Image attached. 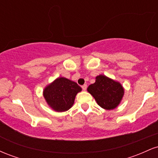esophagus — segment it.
I'll use <instances>...</instances> for the list:
<instances>
[{
  "label": "esophagus",
  "mask_w": 158,
  "mask_h": 158,
  "mask_svg": "<svg viewBox=\"0 0 158 158\" xmlns=\"http://www.w3.org/2000/svg\"><path fill=\"white\" fill-rule=\"evenodd\" d=\"M81 88H82L83 90H86V89H87V85L86 84L83 85L82 86H81Z\"/></svg>",
  "instance_id": "1"
}]
</instances>
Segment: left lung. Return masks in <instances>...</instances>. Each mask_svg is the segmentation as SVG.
<instances>
[{
    "instance_id": "left-lung-1",
    "label": "left lung",
    "mask_w": 158,
    "mask_h": 158,
    "mask_svg": "<svg viewBox=\"0 0 158 158\" xmlns=\"http://www.w3.org/2000/svg\"><path fill=\"white\" fill-rule=\"evenodd\" d=\"M87 90L93 96L97 104L106 110L117 108L124 95L122 85L104 75L97 76L95 82L90 85Z\"/></svg>"
}]
</instances>
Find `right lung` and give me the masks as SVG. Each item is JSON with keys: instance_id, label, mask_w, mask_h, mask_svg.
I'll list each match as a JSON object with an SVG mask.
<instances>
[{"instance_id": "right-lung-1", "label": "right lung", "mask_w": 158, "mask_h": 158, "mask_svg": "<svg viewBox=\"0 0 158 158\" xmlns=\"http://www.w3.org/2000/svg\"><path fill=\"white\" fill-rule=\"evenodd\" d=\"M81 90V87L77 82L59 77L44 88L43 95L50 108L56 111L62 112L73 106L76 96Z\"/></svg>"}]
</instances>
